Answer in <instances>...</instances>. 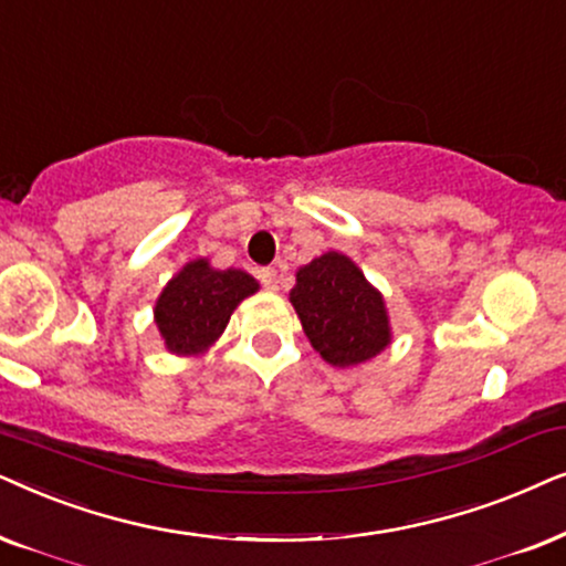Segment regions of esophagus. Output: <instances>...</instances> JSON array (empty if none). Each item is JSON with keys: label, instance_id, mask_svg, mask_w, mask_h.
<instances>
[{"label": "esophagus", "instance_id": "esophagus-1", "mask_svg": "<svg viewBox=\"0 0 566 566\" xmlns=\"http://www.w3.org/2000/svg\"><path fill=\"white\" fill-rule=\"evenodd\" d=\"M259 279H261V284H263V287H266V290H271V292L279 290V274H276V269H271V266L261 269V271H259Z\"/></svg>", "mask_w": 566, "mask_h": 566}]
</instances>
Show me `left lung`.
<instances>
[{
    "mask_svg": "<svg viewBox=\"0 0 566 566\" xmlns=\"http://www.w3.org/2000/svg\"><path fill=\"white\" fill-rule=\"evenodd\" d=\"M290 303L313 349L328 365H361L390 344L382 295L349 255L328 251L300 266Z\"/></svg>",
    "mask_w": 566,
    "mask_h": 566,
    "instance_id": "obj_1",
    "label": "left lung"
}]
</instances>
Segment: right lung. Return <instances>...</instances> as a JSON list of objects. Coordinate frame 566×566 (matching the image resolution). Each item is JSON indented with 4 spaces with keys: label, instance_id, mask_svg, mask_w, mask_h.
<instances>
[{
    "label": "right lung",
    "instance_id": "right-lung-1",
    "mask_svg": "<svg viewBox=\"0 0 566 566\" xmlns=\"http://www.w3.org/2000/svg\"><path fill=\"white\" fill-rule=\"evenodd\" d=\"M259 292V282L240 269H212L207 259L188 261L165 284L155 303V323L165 349L180 357L205 354L235 307Z\"/></svg>",
    "mask_w": 566,
    "mask_h": 566
}]
</instances>
